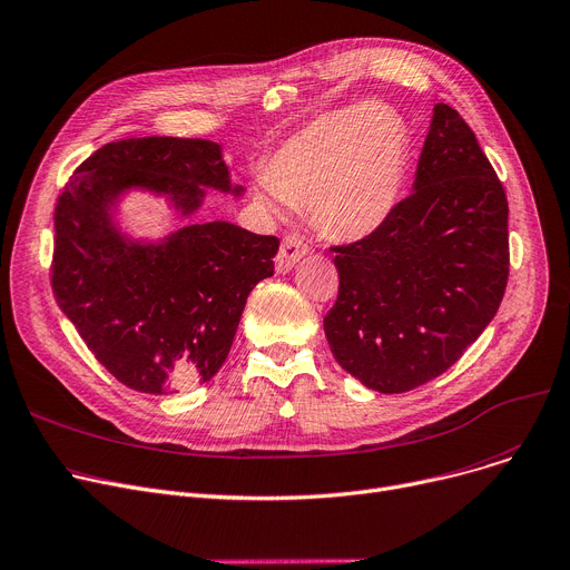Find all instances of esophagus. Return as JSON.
<instances>
[{
  "label": "esophagus",
  "instance_id": "1",
  "mask_svg": "<svg viewBox=\"0 0 570 570\" xmlns=\"http://www.w3.org/2000/svg\"><path fill=\"white\" fill-rule=\"evenodd\" d=\"M306 253H308V248L298 237H285L281 244V250L276 255V272L278 274L292 272L294 266L306 257Z\"/></svg>",
  "mask_w": 570,
  "mask_h": 570
}]
</instances>
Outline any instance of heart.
Masks as SVG:
<instances>
[{"instance_id": "heart-1", "label": "heart", "mask_w": 570, "mask_h": 570, "mask_svg": "<svg viewBox=\"0 0 570 570\" xmlns=\"http://www.w3.org/2000/svg\"><path fill=\"white\" fill-rule=\"evenodd\" d=\"M407 165L410 130L393 108H341L296 130L269 156L255 197L274 214L308 205L326 237L363 242L393 216Z\"/></svg>"}]
</instances>
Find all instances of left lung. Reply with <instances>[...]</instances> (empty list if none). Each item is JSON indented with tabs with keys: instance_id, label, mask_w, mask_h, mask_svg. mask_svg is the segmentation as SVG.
I'll return each mask as SVG.
<instances>
[{
	"instance_id": "left-lung-1",
	"label": "left lung",
	"mask_w": 570,
	"mask_h": 570,
	"mask_svg": "<svg viewBox=\"0 0 570 570\" xmlns=\"http://www.w3.org/2000/svg\"><path fill=\"white\" fill-rule=\"evenodd\" d=\"M412 195L363 242L333 248L341 289L324 333L343 371L380 393L412 391L462 356L509 281V203L474 130L432 108Z\"/></svg>"
}]
</instances>
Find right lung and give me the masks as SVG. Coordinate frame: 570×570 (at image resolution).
I'll use <instances>...</instances> for the list:
<instances>
[{
    "label": "right lung",
    "mask_w": 570,
    "mask_h": 570,
    "mask_svg": "<svg viewBox=\"0 0 570 570\" xmlns=\"http://www.w3.org/2000/svg\"><path fill=\"white\" fill-rule=\"evenodd\" d=\"M207 190L242 197L223 147L199 138H130L89 156L55 209L52 289L80 338L128 389L173 393L225 363L253 287L274 276L281 242L227 220L184 223L165 237L121 225L132 193L163 199L181 223Z\"/></svg>",
    "instance_id": "1"
}]
</instances>
